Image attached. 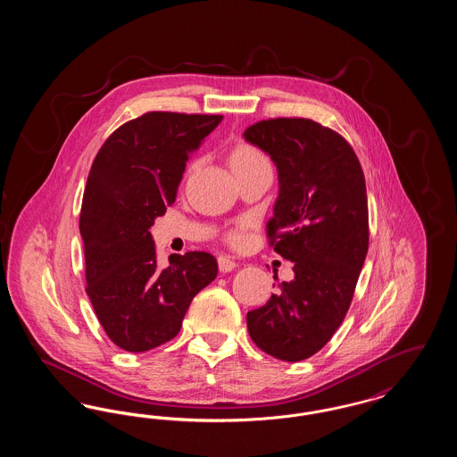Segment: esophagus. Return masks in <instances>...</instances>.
I'll use <instances>...</instances> for the list:
<instances>
[{
  "mask_svg": "<svg viewBox=\"0 0 457 457\" xmlns=\"http://www.w3.org/2000/svg\"><path fill=\"white\" fill-rule=\"evenodd\" d=\"M218 263L220 272H231V270L237 269V262L229 259V257H226V255H220L218 259Z\"/></svg>",
  "mask_w": 457,
  "mask_h": 457,
  "instance_id": "1",
  "label": "esophagus"
}]
</instances>
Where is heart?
<instances>
[{
	"instance_id": "1",
	"label": "heart",
	"mask_w": 457,
	"mask_h": 457,
	"mask_svg": "<svg viewBox=\"0 0 457 457\" xmlns=\"http://www.w3.org/2000/svg\"><path fill=\"white\" fill-rule=\"evenodd\" d=\"M229 164L233 168V171H241V170H248V168H253V166H261V164H269L265 155L253 145L250 144H238L231 154H229ZM243 237L239 233H235L231 237L233 243H241Z\"/></svg>"
}]
</instances>
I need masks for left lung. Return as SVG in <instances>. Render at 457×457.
<instances>
[{
    "label": "left lung",
    "mask_w": 457,
    "mask_h": 457,
    "mask_svg": "<svg viewBox=\"0 0 457 457\" xmlns=\"http://www.w3.org/2000/svg\"><path fill=\"white\" fill-rule=\"evenodd\" d=\"M243 137L276 164L279 194L267 235L295 272L246 313V326L267 354L302 361L326 346L353 300L369 252L365 176L348 142L312 120H263Z\"/></svg>",
    "instance_id": "left-lung-1"
}]
</instances>
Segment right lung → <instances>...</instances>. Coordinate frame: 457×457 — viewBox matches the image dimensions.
<instances>
[{
	"label": "right lung",
	"instance_id": "right-lung-1",
	"mask_svg": "<svg viewBox=\"0 0 457 457\" xmlns=\"http://www.w3.org/2000/svg\"><path fill=\"white\" fill-rule=\"evenodd\" d=\"M218 114L145 112L111 133L82 200L87 295L109 339L125 351L157 348L179 332L194 296L218 276L205 252L157 265L151 226L173 205L190 155Z\"/></svg>",
	"mask_w": 457,
	"mask_h": 457
}]
</instances>
